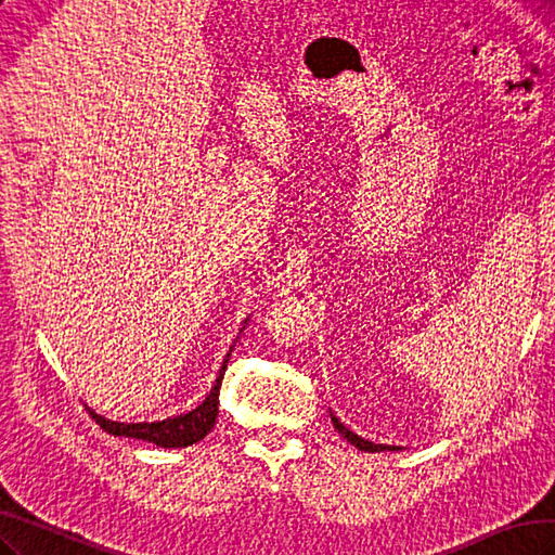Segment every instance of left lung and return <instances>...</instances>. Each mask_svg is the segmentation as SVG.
<instances>
[{
    "label": "left lung",
    "mask_w": 555,
    "mask_h": 555,
    "mask_svg": "<svg viewBox=\"0 0 555 555\" xmlns=\"http://www.w3.org/2000/svg\"><path fill=\"white\" fill-rule=\"evenodd\" d=\"M330 416H332V424H334V428L339 430V434L350 442V444H356L358 450H362V452H396V450H402V448H398V444H379V442H372V440H364V438H360L358 434H353V430L350 428H346L339 418H336L332 412H330Z\"/></svg>",
    "instance_id": "obj_1"
}]
</instances>
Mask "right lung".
<instances>
[{"label": "right lung", "instance_id": "right-lung-1", "mask_svg": "<svg viewBox=\"0 0 555 555\" xmlns=\"http://www.w3.org/2000/svg\"><path fill=\"white\" fill-rule=\"evenodd\" d=\"M228 358H231V353L225 356L219 376H216V384L209 390V396L191 412L162 418V422H141V424L111 422V418H105L93 410H89V414L91 418H96V424L103 430H107V434L113 436L145 440V442L157 444V448H188V444H195L205 438L216 424V416H219V390L223 382V372L228 367Z\"/></svg>", "mask_w": 555, "mask_h": 555}]
</instances>
